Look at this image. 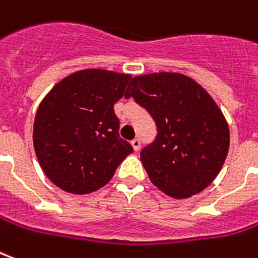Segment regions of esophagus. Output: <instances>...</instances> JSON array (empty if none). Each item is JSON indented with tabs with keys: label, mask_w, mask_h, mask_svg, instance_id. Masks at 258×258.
Returning <instances> with one entry per match:
<instances>
[{
	"label": "esophagus",
	"mask_w": 258,
	"mask_h": 258,
	"mask_svg": "<svg viewBox=\"0 0 258 258\" xmlns=\"http://www.w3.org/2000/svg\"><path fill=\"white\" fill-rule=\"evenodd\" d=\"M131 145L134 148V151H140V148H141V141L138 140V138H135L131 141Z\"/></svg>",
	"instance_id": "esophagus-1"
}]
</instances>
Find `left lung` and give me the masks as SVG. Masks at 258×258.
<instances>
[{
    "label": "left lung",
    "mask_w": 258,
    "mask_h": 258,
    "mask_svg": "<svg viewBox=\"0 0 258 258\" xmlns=\"http://www.w3.org/2000/svg\"><path fill=\"white\" fill-rule=\"evenodd\" d=\"M125 98L152 116L158 135L141 151L151 181L173 198H188L214 181L229 149V127L210 93L177 73L134 77Z\"/></svg>",
    "instance_id": "1"
}]
</instances>
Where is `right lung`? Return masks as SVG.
<instances>
[{"label":"right lung","instance_id":"obj_1","mask_svg":"<svg viewBox=\"0 0 258 258\" xmlns=\"http://www.w3.org/2000/svg\"><path fill=\"white\" fill-rule=\"evenodd\" d=\"M128 74L82 70L48 92L37 109L33 147L43 172L61 190L89 194L106 185L133 147L118 135L114 103Z\"/></svg>","mask_w":258,"mask_h":258}]
</instances>
